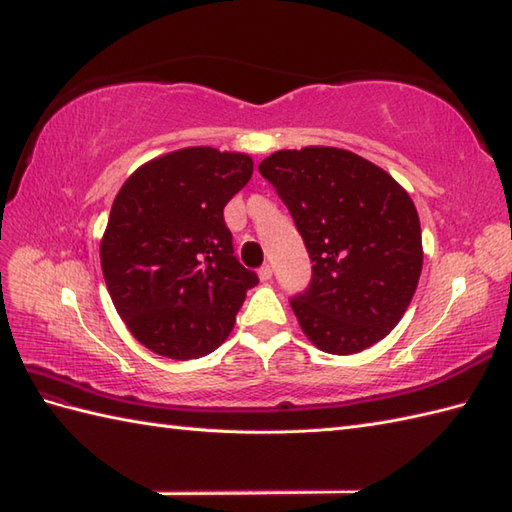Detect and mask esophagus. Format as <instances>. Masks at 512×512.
<instances>
[{
	"instance_id": "esophagus-1",
	"label": "esophagus",
	"mask_w": 512,
	"mask_h": 512,
	"mask_svg": "<svg viewBox=\"0 0 512 512\" xmlns=\"http://www.w3.org/2000/svg\"><path fill=\"white\" fill-rule=\"evenodd\" d=\"M271 276H274V269H271V265H263V267L258 269V278L263 280V282L271 280Z\"/></svg>"
}]
</instances>
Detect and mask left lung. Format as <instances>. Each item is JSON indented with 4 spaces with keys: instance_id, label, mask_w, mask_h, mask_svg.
<instances>
[{
    "instance_id": "1",
    "label": "left lung",
    "mask_w": 512,
    "mask_h": 512,
    "mask_svg": "<svg viewBox=\"0 0 512 512\" xmlns=\"http://www.w3.org/2000/svg\"><path fill=\"white\" fill-rule=\"evenodd\" d=\"M258 170L313 263L309 287L289 300L304 335L331 355L377 344L410 306L423 267L410 195L379 166L331 146L278 151Z\"/></svg>"
}]
</instances>
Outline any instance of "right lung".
I'll return each instance as SVG.
<instances>
[{
  "mask_svg": "<svg viewBox=\"0 0 512 512\" xmlns=\"http://www.w3.org/2000/svg\"><path fill=\"white\" fill-rule=\"evenodd\" d=\"M252 168L243 153L192 146L135 170L113 199L102 274L124 324L157 355H210L258 285L256 271L234 256L223 219Z\"/></svg>",
  "mask_w": 512,
  "mask_h": 512,
  "instance_id": "right-lung-1",
  "label": "right lung"
}]
</instances>
